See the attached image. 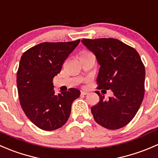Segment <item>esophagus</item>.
<instances>
[{"label":"esophagus","instance_id":"esophagus-1","mask_svg":"<svg viewBox=\"0 0 158 158\" xmlns=\"http://www.w3.org/2000/svg\"><path fill=\"white\" fill-rule=\"evenodd\" d=\"M81 94L82 95V96H85V95H87V94H88V92H87V91H81Z\"/></svg>","mask_w":158,"mask_h":158}]
</instances>
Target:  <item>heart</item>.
<instances>
[{
    "mask_svg": "<svg viewBox=\"0 0 158 158\" xmlns=\"http://www.w3.org/2000/svg\"><path fill=\"white\" fill-rule=\"evenodd\" d=\"M81 53H82V54H87V53H89V52H87V51H83V52H81Z\"/></svg>",
    "mask_w": 158,
    "mask_h": 158,
    "instance_id": "heart-1",
    "label": "heart"
}]
</instances>
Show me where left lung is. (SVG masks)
<instances>
[{
  "instance_id": "left-lung-1",
  "label": "left lung",
  "mask_w": 158,
  "mask_h": 158,
  "mask_svg": "<svg viewBox=\"0 0 158 158\" xmlns=\"http://www.w3.org/2000/svg\"><path fill=\"white\" fill-rule=\"evenodd\" d=\"M81 42L100 65L98 88L111 90L114 94L105 101L96 91L100 101L91 107L94 118L105 128H121L134 118L143 99L145 68L140 55L117 39H83Z\"/></svg>"
}]
</instances>
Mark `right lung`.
<instances>
[{
    "mask_svg": "<svg viewBox=\"0 0 158 158\" xmlns=\"http://www.w3.org/2000/svg\"><path fill=\"white\" fill-rule=\"evenodd\" d=\"M79 43L80 40L44 42L21 56L17 74L20 103L28 119L42 130L54 131L62 127L69 118L72 103L81 94L76 88L56 94L52 82Z\"/></svg>",
    "mask_w": 158,
    "mask_h": 158,
    "instance_id": "add662e5",
    "label": "right lung"
}]
</instances>
